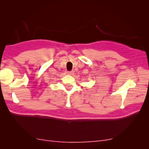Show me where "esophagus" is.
Here are the masks:
<instances>
[{"instance_id":"obj_1","label":"esophagus","mask_w":149,"mask_h":149,"mask_svg":"<svg viewBox=\"0 0 149 149\" xmlns=\"http://www.w3.org/2000/svg\"><path fill=\"white\" fill-rule=\"evenodd\" d=\"M73 73H74V71H68V74H69V75H73Z\"/></svg>"}]
</instances>
